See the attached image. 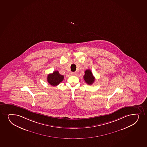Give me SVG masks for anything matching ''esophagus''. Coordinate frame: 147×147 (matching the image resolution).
<instances>
[{"mask_svg": "<svg viewBox=\"0 0 147 147\" xmlns=\"http://www.w3.org/2000/svg\"><path fill=\"white\" fill-rule=\"evenodd\" d=\"M70 74L71 75H75V73L70 72Z\"/></svg>", "mask_w": 147, "mask_h": 147, "instance_id": "esophagus-1", "label": "esophagus"}]
</instances>
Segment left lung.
<instances>
[{
  "label": "left lung",
  "instance_id": "1",
  "mask_svg": "<svg viewBox=\"0 0 147 147\" xmlns=\"http://www.w3.org/2000/svg\"><path fill=\"white\" fill-rule=\"evenodd\" d=\"M84 79L86 83L88 85H92L95 81V77L93 76L92 71L90 69H87L85 71V75L84 76Z\"/></svg>",
  "mask_w": 147,
  "mask_h": 147
}]
</instances>
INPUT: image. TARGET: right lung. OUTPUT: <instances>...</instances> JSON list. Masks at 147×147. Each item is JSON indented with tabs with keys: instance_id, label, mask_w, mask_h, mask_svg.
<instances>
[{
	"instance_id": "add662e5",
	"label": "right lung",
	"mask_w": 147,
	"mask_h": 147,
	"mask_svg": "<svg viewBox=\"0 0 147 147\" xmlns=\"http://www.w3.org/2000/svg\"><path fill=\"white\" fill-rule=\"evenodd\" d=\"M64 79V76L59 73V71H54L52 74H49L47 77V81L53 86H57Z\"/></svg>"
}]
</instances>
